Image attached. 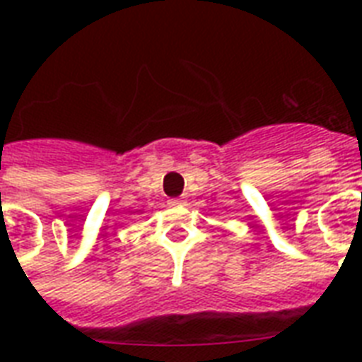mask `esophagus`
Returning <instances> with one entry per match:
<instances>
[{"instance_id":"obj_1","label":"esophagus","mask_w":362,"mask_h":362,"mask_svg":"<svg viewBox=\"0 0 362 362\" xmlns=\"http://www.w3.org/2000/svg\"><path fill=\"white\" fill-rule=\"evenodd\" d=\"M182 203H184L182 199H173V201H170V204H182Z\"/></svg>"}]
</instances>
